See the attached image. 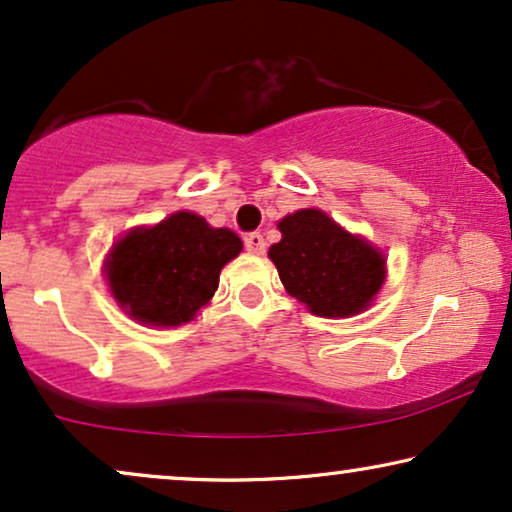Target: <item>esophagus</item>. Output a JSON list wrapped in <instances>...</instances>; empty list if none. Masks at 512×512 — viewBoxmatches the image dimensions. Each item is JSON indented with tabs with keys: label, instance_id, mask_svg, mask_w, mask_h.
<instances>
[{
	"label": "esophagus",
	"instance_id": "obj_1",
	"mask_svg": "<svg viewBox=\"0 0 512 512\" xmlns=\"http://www.w3.org/2000/svg\"><path fill=\"white\" fill-rule=\"evenodd\" d=\"M244 247H247L249 254H254V256L265 254V240H263V235H258V233L247 235V237H244Z\"/></svg>",
	"mask_w": 512,
	"mask_h": 512
}]
</instances>
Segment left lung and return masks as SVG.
Here are the masks:
<instances>
[{"instance_id":"obj_1","label":"left lung","mask_w":512,"mask_h":512,"mask_svg":"<svg viewBox=\"0 0 512 512\" xmlns=\"http://www.w3.org/2000/svg\"><path fill=\"white\" fill-rule=\"evenodd\" d=\"M282 240L268 256L289 296L317 317H352L380 293L384 254L347 233L321 209H298L277 223Z\"/></svg>"}]
</instances>
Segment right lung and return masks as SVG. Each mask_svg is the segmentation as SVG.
Listing matches in <instances>:
<instances>
[{
  "label": "right lung",
  "mask_w": 512,
  "mask_h": 512,
  "mask_svg": "<svg viewBox=\"0 0 512 512\" xmlns=\"http://www.w3.org/2000/svg\"><path fill=\"white\" fill-rule=\"evenodd\" d=\"M240 251L233 230L212 228L193 212H174L114 242L104 275L111 296L139 324L181 326L212 300L221 268Z\"/></svg>",
  "instance_id": "right-lung-1"
}]
</instances>
